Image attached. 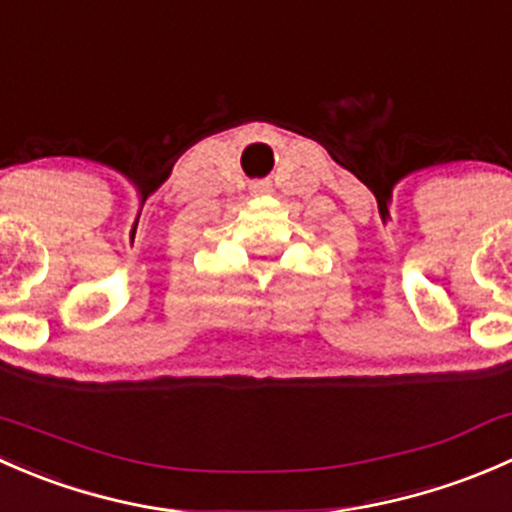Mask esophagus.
Segmentation results:
<instances>
[{"label": "esophagus", "instance_id": "obj_1", "mask_svg": "<svg viewBox=\"0 0 512 512\" xmlns=\"http://www.w3.org/2000/svg\"><path fill=\"white\" fill-rule=\"evenodd\" d=\"M250 190L255 195H265V193H270V183H265V180H257V183H252Z\"/></svg>", "mask_w": 512, "mask_h": 512}]
</instances>
